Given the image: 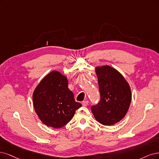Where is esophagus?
<instances>
[{
	"label": "esophagus",
	"mask_w": 159,
	"mask_h": 159,
	"mask_svg": "<svg viewBox=\"0 0 159 159\" xmlns=\"http://www.w3.org/2000/svg\"><path fill=\"white\" fill-rule=\"evenodd\" d=\"M82 104H83V106H87L89 104V101L88 100H85L82 102Z\"/></svg>",
	"instance_id": "esophagus-1"
}]
</instances>
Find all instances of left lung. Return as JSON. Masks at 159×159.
<instances>
[{
  "mask_svg": "<svg viewBox=\"0 0 159 159\" xmlns=\"http://www.w3.org/2000/svg\"><path fill=\"white\" fill-rule=\"evenodd\" d=\"M100 100L91 107L101 124L112 125L125 117L131 101L130 86L122 75L110 66H96Z\"/></svg>",
  "mask_w": 159,
  "mask_h": 159,
  "instance_id": "left-lung-1",
  "label": "left lung"
}]
</instances>
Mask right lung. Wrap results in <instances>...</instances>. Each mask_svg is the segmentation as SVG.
<instances>
[{
  "mask_svg": "<svg viewBox=\"0 0 159 159\" xmlns=\"http://www.w3.org/2000/svg\"><path fill=\"white\" fill-rule=\"evenodd\" d=\"M35 113L45 125L61 128L69 123L82 106L68 88V80L53 70L41 80L33 93Z\"/></svg>",
  "mask_w": 159,
  "mask_h": 159,
  "instance_id": "1",
  "label": "right lung"
}]
</instances>
